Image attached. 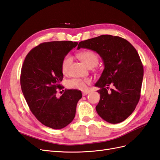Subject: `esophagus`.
<instances>
[{"instance_id":"esophagus-1","label":"esophagus","mask_w":160,"mask_h":160,"mask_svg":"<svg viewBox=\"0 0 160 160\" xmlns=\"http://www.w3.org/2000/svg\"><path fill=\"white\" fill-rule=\"evenodd\" d=\"M89 91H83V93H82V94H83V96H85V95H88V94H89Z\"/></svg>"}]
</instances>
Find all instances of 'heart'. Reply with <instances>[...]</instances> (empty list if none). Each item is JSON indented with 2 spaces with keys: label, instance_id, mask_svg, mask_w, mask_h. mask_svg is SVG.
I'll list each match as a JSON object with an SVG mask.
<instances>
[{
  "label": "heart",
  "instance_id": "b5f03b06",
  "mask_svg": "<svg viewBox=\"0 0 160 160\" xmlns=\"http://www.w3.org/2000/svg\"><path fill=\"white\" fill-rule=\"evenodd\" d=\"M79 59L83 61L84 63L89 68L96 66L98 64L99 59L98 56L95 52L92 51L86 50L79 52L77 54ZM72 62V57L69 55H67L63 57L61 62V70L63 74H67L69 72L71 64ZM91 83V79L89 78L85 79H72L67 82V87L73 89L85 90L87 85Z\"/></svg>",
  "mask_w": 160,
  "mask_h": 160
}]
</instances>
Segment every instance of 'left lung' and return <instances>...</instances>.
I'll list each match as a JSON object with an SVG mask.
<instances>
[{
  "label": "left lung",
  "mask_w": 160,
  "mask_h": 160,
  "mask_svg": "<svg viewBox=\"0 0 160 160\" xmlns=\"http://www.w3.org/2000/svg\"><path fill=\"white\" fill-rule=\"evenodd\" d=\"M81 48L95 51L104 64L95 86L100 88L96 111L110 123H118L133 113L140 98L143 77L142 62L133 46L124 38L103 35L81 41ZM113 87L108 91L109 86Z\"/></svg>",
  "instance_id": "obj_1"
}]
</instances>
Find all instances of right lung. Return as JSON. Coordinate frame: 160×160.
<instances>
[{
    "label": "right lung",
    "mask_w": 160,
    "mask_h": 160,
    "mask_svg": "<svg viewBox=\"0 0 160 160\" xmlns=\"http://www.w3.org/2000/svg\"><path fill=\"white\" fill-rule=\"evenodd\" d=\"M78 42L51 41L41 43L28 53L21 69V86L32 114L47 127L62 129L73 120L77 104L82 98L81 91L62 89L63 79L61 62Z\"/></svg>",
    "instance_id": "add662e5"
}]
</instances>
